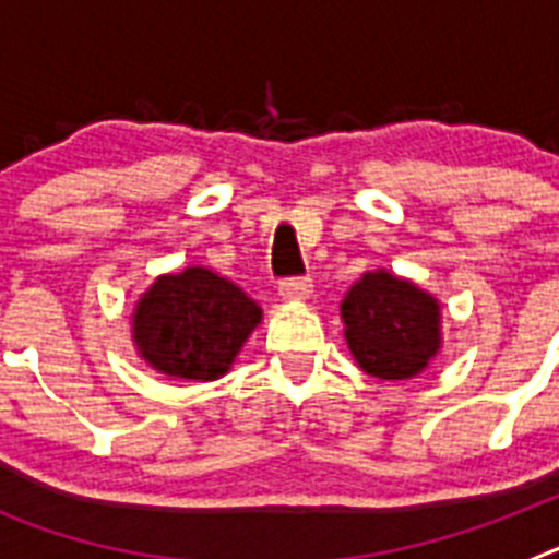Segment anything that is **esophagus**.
<instances>
[{"mask_svg": "<svg viewBox=\"0 0 559 559\" xmlns=\"http://www.w3.org/2000/svg\"><path fill=\"white\" fill-rule=\"evenodd\" d=\"M310 294H313V285H310L308 276H294V280L280 283V296L285 302H305Z\"/></svg>", "mask_w": 559, "mask_h": 559, "instance_id": "obj_1", "label": "esophagus"}]
</instances>
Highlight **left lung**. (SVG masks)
<instances>
[{"label":"left lung","instance_id":"obj_1","mask_svg":"<svg viewBox=\"0 0 559 559\" xmlns=\"http://www.w3.org/2000/svg\"><path fill=\"white\" fill-rule=\"evenodd\" d=\"M344 338L358 367L380 380L426 372L442 349V305L386 269L367 271L341 299Z\"/></svg>","mask_w":559,"mask_h":559}]
</instances>
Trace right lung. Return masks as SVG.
I'll return each instance as SVG.
<instances>
[{
	"label": "right lung",
	"mask_w": 559,
	"mask_h": 559,
	"mask_svg": "<svg viewBox=\"0 0 559 559\" xmlns=\"http://www.w3.org/2000/svg\"><path fill=\"white\" fill-rule=\"evenodd\" d=\"M263 308L240 285L204 265L159 274L136 299L131 341L140 358L176 380L224 378L240 355Z\"/></svg>",
	"instance_id": "right-lung-1"
}]
</instances>
